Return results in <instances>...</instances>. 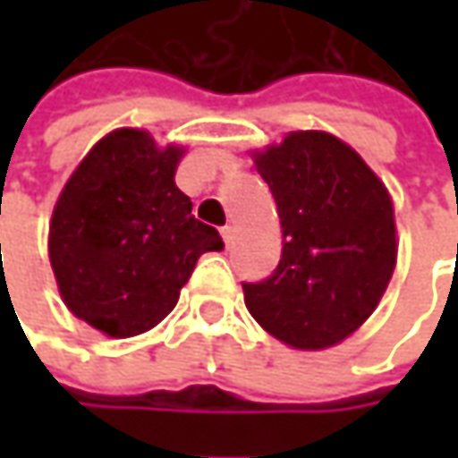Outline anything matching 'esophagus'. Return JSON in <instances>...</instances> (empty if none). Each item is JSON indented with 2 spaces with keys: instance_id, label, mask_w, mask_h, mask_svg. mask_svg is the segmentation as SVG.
<instances>
[{
  "instance_id": "esophagus-1",
  "label": "esophagus",
  "mask_w": 458,
  "mask_h": 458,
  "mask_svg": "<svg viewBox=\"0 0 458 458\" xmlns=\"http://www.w3.org/2000/svg\"><path fill=\"white\" fill-rule=\"evenodd\" d=\"M221 237H224V244L232 247L234 244V229L232 226H221Z\"/></svg>"
}]
</instances>
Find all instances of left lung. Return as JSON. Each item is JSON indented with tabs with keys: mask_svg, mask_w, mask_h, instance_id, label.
I'll use <instances>...</instances> for the list:
<instances>
[{
	"mask_svg": "<svg viewBox=\"0 0 458 458\" xmlns=\"http://www.w3.org/2000/svg\"><path fill=\"white\" fill-rule=\"evenodd\" d=\"M283 226L270 277L242 283L255 321L295 349H326L357 331L395 270L393 201L334 134L293 132L259 152Z\"/></svg>",
	"mask_w": 458,
	"mask_h": 458,
	"instance_id": "obj_1",
	"label": "left lung"
}]
</instances>
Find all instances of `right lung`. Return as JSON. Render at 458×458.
Masks as SVG:
<instances>
[{
    "label": "right lung",
    "mask_w": 458,
    "mask_h": 458,
    "mask_svg": "<svg viewBox=\"0 0 458 458\" xmlns=\"http://www.w3.org/2000/svg\"><path fill=\"white\" fill-rule=\"evenodd\" d=\"M181 155L157 150L148 132L116 130L83 157L55 203L50 265L63 301L116 339L160 324L199 257L224 250L173 181Z\"/></svg>",
    "instance_id": "obj_1"
}]
</instances>
